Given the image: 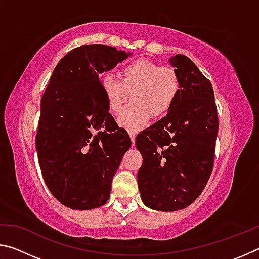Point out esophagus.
Instances as JSON below:
<instances>
[{
  "label": "esophagus",
  "instance_id": "34e87169",
  "mask_svg": "<svg viewBox=\"0 0 259 259\" xmlns=\"http://www.w3.org/2000/svg\"><path fill=\"white\" fill-rule=\"evenodd\" d=\"M130 139H131V143H133V146H135V139H136V135L134 133H130Z\"/></svg>",
  "mask_w": 259,
  "mask_h": 259
}]
</instances>
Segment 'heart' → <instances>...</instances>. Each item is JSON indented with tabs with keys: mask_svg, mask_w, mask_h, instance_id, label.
<instances>
[{
	"mask_svg": "<svg viewBox=\"0 0 259 259\" xmlns=\"http://www.w3.org/2000/svg\"><path fill=\"white\" fill-rule=\"evenodd\" d=\"M120 76L105 74L100 80L109 109L120 113L130 98L134 104L120 114V126L130 133L145 128L151 116L169 112L181 93L182 82L176 69L160 66L147 59H136L121 67Z\"/></svg>",
	"mask_w": 259,
	"mask_h": 259,
	"instance_id": "b5f03b06",
	"label": "heart"
}]
</instances>
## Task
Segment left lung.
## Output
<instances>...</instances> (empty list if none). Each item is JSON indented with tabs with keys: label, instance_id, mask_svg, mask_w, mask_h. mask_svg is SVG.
<instances>
[{
	"label": "left lung",
	"instance_id": "left-lung-1",
	"mask_svg": "<svg viewBox=\"0 0 259 259\" xmlns=\"http://www.w3.org/2000/svg\"><path fill=\"white\" fill-rule=\"evenodd\" d=\"M169 61L181 77V93L166 116L136 137L143 156L140 198L157 211H176L199 198L212 171L218 133L211 83L188 57L178 54Z\"/></svg>",
	"mask_w": 259,
	"mask_h": 259
}]
</instances>
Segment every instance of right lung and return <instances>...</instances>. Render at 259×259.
I'll use <instances>...</instances> for the list:
<instances>
[{
    "label": "right lung",
    "instance_id": "right-lung-1",
    "mask_svg": "<svg viewBox=\"0 0 259 259\" xmlns=\"http://www.w3.org/2000/svg\"><path fill=\"white\" fill-rule=\"evenodd\" d=\"M131 52L84 45L61 58L41 99L36 151L51 194L74 210L102 207L112 181L131 146L119 128L100 87V74Z\"/></svg>",
    "mask_w": 259,
    "mask_h": 259
}]
</instances>
